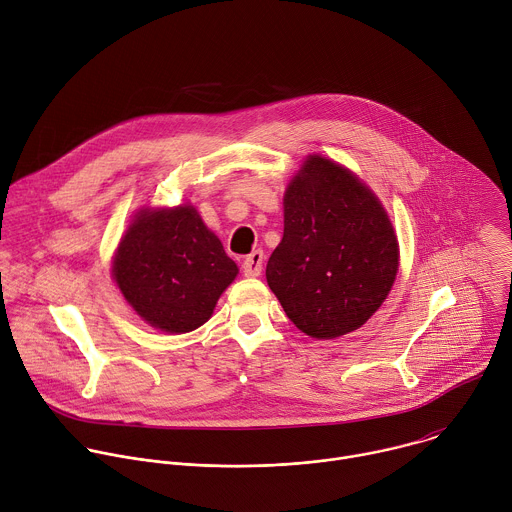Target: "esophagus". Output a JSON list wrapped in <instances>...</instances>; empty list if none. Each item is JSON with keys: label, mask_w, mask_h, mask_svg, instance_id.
I'll use <instances>...</instances> for the list:
<instances>
[{"label": "esophagus", "mask_w": 512, "mask_h": 512, "mask_svg": "<svg viewBox=\"0 0 512 512\" xmlns=\"http://www.w3.org/2000/svg\"><path fill=\"white\" fill-rule=\"evenodd\" d=\"M263 251H253L243 259V273L245 277H257L263 271Z\"/></svg>", "instance_id": "1"}]
</instances>
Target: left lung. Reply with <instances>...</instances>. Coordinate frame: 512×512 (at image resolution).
Returning <instances> with one entry per match:
<instances>
[{
    "mask_svg": "<svg viewBox=\"0 0 512 512\" xmlns=\"http://www.w3.org/2000/svg\"><path fill=\"white\" fill-rule=\"evenodd\" d=\"M398 273V239L374 193L348 168L309 156L283 199V239L267 283L307 335L333 339L362 327Z\"/></svg>",
    "mask_w": 512,
    "mask_h": 512,
    "instance_id": "1",
    "label": "left lung"
}]
</instances>
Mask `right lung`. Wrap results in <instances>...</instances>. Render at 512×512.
Segmentation results:
<instances>
[{"label":"right lung","instance_id":"1","mask_svg":"<svg viewBox=\"0 0 512 512\" xmlns=\"http://www.w3.org/2000/svg\"><path fill=\"white\" fill-rule=\"evenodd\" d=\"M237 271L193 207L140 211L112 265L134 311L168 333L203 325Z\"/></svg>","mask_w":512,"mask_h":512}]
</instances>
